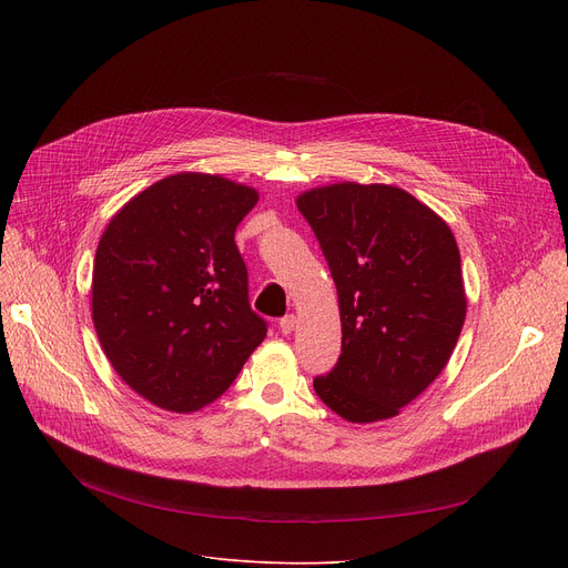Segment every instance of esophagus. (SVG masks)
<instances>
[{
	"label": "esophagus",
	"mask_w": 568,
	"mask_h": 568,
	"mask_svg": "<svg viewBox=\"0 0 568 568\" xmlns=\"http://www.w3.org/2000/svg\"><path fill=\"white\" fill-rule=\"evenodd\" d=\"M278 326H281L283 334H292L296 329V315H285Z\"/></svg>",
	"instance_id": "1"
}]
</instances>
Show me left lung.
I'll return each mask as SVG.
<instances>
[{
	"mask_svg": "<svg viewBox=\"0 0 568 568\" xmlns=\"http://www.w3.org/2000/svg\"><path fill=\"white\" fill-rule=\"evenodd\" d=\"M296 206L329 262L343 326L341 359L315 394L349 424L392 419L449 364L465 324L456 236L389 184L317 186Z\"/></svg>",
	"mask_w": 568,
	"mask_h": 568,
	"instance_id": "left-lung-1",
	"label": "left lung"
}]
</instances>
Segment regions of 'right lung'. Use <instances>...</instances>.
Returning a JSON list of instances; mask_svg holds the SVG:
<instances>
[{
    "mask_svg": "<svg viewBox=\"0 0 568 568\" xmlns=\"http://www.w3.org/2000/svg\"><path fill=\"white\" fill-rule=\"evenodd\" d=\"M257 200L255 189L221 174L176 172L108 223L92 320L116 375L152 405L191 414L214 403L264 341L234 244Z\"/></svg>",
    "mask_w": 568,
    "mask_h": 568,
    "instance_id": "add662e5",
    "label": "right lung"
}]
</instances>
